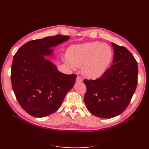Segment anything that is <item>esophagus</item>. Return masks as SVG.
<instances>
[{
	"instance_id": "1",
	"label": "esophagus",
	"mask_w": 149,
	"mask_h": 149,
	"mask_svg": "<svg viewBox=\"0 0 149 149\" xmlns=\"http://www.w3.org/2000/svg\"><path fill=\"white\" fill-rule=\"evenodd\" d=\"M83 81V78L82 77H81L80 76H78L77 78H76V81Z\"/></svg>"
}]
</instances>
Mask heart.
Wrapping results in <instances>:
<instances>
[{"label":"heart","mask_w":149,"mask_h":149,"mask_svg":"<svg viewBox=\"0 0 149 149\" xmlns=\"http://www.w3.org/2000/svg\"><path fill=\"white\" fill-rule=\"evenodd\" d=\"M112 50L110 46L100 42H93L71 47L67 53L70 63L83 68V73L90 79L97 78L104 73L111 63Z\"/></svg>","instance_id":"1"}]
</instances>
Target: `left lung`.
Instances as JSON below:
<instances>
[{"label": "left lung", "instance_id": "1", "mask_svg": "<svg viewBox=\"0 0 149 149\" xmlns=\"http://www.w3.org/2000/svg\"><path fill=\"white\" fill-rule=\"evenodd\" d=\"M112 64L96 79H84L86 86L84 102L93 115L111 118L125 110L137 85V62L128 49L111 43Z\"/></svg>", "mask_w": 149, "mask_h": 149}]
</instances>
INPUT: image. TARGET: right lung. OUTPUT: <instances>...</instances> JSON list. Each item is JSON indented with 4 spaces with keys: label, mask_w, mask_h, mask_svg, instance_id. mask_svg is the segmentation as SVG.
<instances>
[{
    "label": "right lung",
    "mask_w": 149,
    "mask_h": 149,
    "mask_svg": "<svg viewBox=\"0 0 149 149\" xmlns=\"http://www.w3.org/2000/svg\"><path fill=\"white\" fill-rule=\"evenodd\" d=\"M69 38L67 35H56L31 40L13 56L12 89L19 104L30 115L43 118L54 113L74 86L76 74L61 73L44 56L51 55L50 47Z\"/></svg>",
    "instance_id": "add662e5"
}]
</instances>
